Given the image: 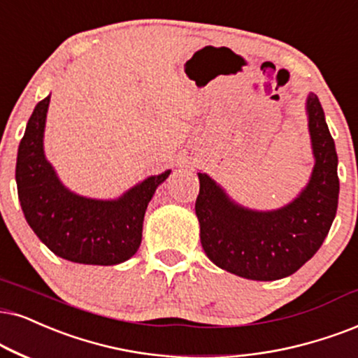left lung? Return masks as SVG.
<instances>
[{
  "label": "left lung",
  "instance_id": "8db88e82",
  "mask_svg": "<svg viewBox=\"0 0 358 358\" xmlns=\"http://www.w3.org/2000/svg\"><path fill=\"white\" fill-rule=\"evenodd\" d=\"M315 165L299 196L275 211L238 206L210 176L198 173L194 211L206 256L221 269L255 280L296 273L322 246L337 213V152L319 97L307 99Z\"/></svg>",
  "mask_w": 358,
  "mask_h": 358
}]
</instances>
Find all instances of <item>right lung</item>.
<instances>
[{
    "mask_svg": "<svg viewBox=\"0 0 358 358\" xmlns=\"http://www.w3.org/2000/svg\"><path fill=\"white\" fill-rule=\"evenodd\" d=\"M49 99L51 96L34 107L17 148V196L26 221L54 255L67 261L112 266L130 259L142 243L148 201L170 170L150 176L114 201L71 193L44 157Z\"/></svg>",
    "mask_w": 358,
    "mask_h": 358,
    "instance_id": "1",
    "label": "right lung"
}]
</instances>
